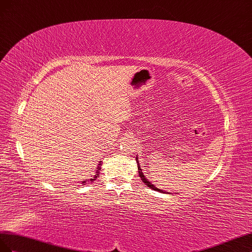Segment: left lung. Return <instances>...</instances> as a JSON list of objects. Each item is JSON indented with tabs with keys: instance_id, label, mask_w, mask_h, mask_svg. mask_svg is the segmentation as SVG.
<instances>
[{
	"instance_id": "left-lung-1",
	"label": "left lung",
	"mask_w": 252,
	"mask_h": 252,
	"mask_svg": "<svg viewBox=\"0 0 252 252\" xmlns=\"http://www.w3.org/2000/svg\"><path fill=\"white\" fill-rule=\"evenodd\" d=\"M136 162H139L138 161V158L137 157H136ZM138 173H139V176H140V178H141V181L143 182V183H145L148 187H149V188H151V189H153V190H155V191H158V192H163V193H166V192H164V191H162V190H159V189H158V188H156V187L153 185V184H151L149 181H148V179L146 178V176L145 175H143V173H142V170H141V168H140V166H139V163H138Z\"/></svg>"
}]
</instances>
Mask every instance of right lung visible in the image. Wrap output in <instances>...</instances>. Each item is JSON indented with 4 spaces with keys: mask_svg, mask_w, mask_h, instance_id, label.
I'll use <instances>...</instances> for the list:
<instances>
[{
    "mask_svg": "<svg viewBox=\"0 0 252 252\" xmlns=\"http://www.w3.org/2000/svg\"><path fill=\"white\" fill-rule=\"evenodd\" d=\"M101 161H99V163H98V167H97V170H96V173H95V175L94 176H93L92 178H90L89 179V181H85V179H84V181L82 182V184L83 185H85L86 184V182H90V183H93V182H94V181H96V178L97 177H99V172H100V170H101Z\"/></svg>",
    "mask_w": 252,
    "mask_h": 252,
    "instance_id": "add662e5",
    "label": "right lung"
}]
</instances>
